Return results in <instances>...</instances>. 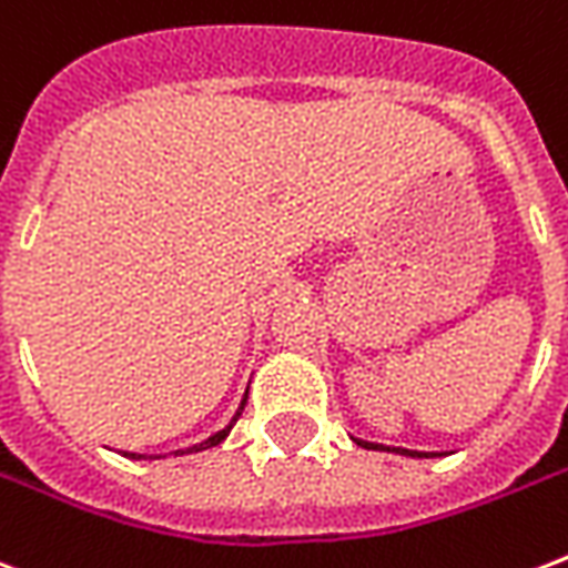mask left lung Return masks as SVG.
Instances as JSON below:
<instances>
[{
    "mask_svg": "<svg viewBox=\"0 0 568 568\" xmlns=\"http://www.w3.org/2000/svg\"><path fill=\"white\" fill-rule=\"evenodd\" d=\"M357 440V444H361V447H366V449H387V453H399V456H414V458H428L426 453H417V449H402V447H381V444H369V440H361V438H354Z\"/></svg>",
    "mask_w": 568,
    "mask_h": 568,
    "instance_id": "8db88e82",
    "label": "left lung"
}]
</instances>
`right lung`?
Returning a JSON list of instances; mask_svg holds the SVG:
<instances>
[{
  "instance_id": "add662e5",
  "label": "right lung",
  "mask_w": 568,
  "mask_h": 568,
  "mask_svg": "<svg viewBox=\"0 0 568 568\" xmlns=\"http://www.w3.org/2000/svg\"><path fill=\"white\" fill-rule=\"evenodd\" d=\"M244 405H246V393H244V402H241V408H237L235 417H232V423H229L226 428H220V432H216V435H211V438H207V440H202V444H196V447H190L187 453H199V449L216 447L220 440H226V435H229V432H232V426H235V423H237V417H241V410H244ZM179 453H184V449H179ZM124 456H128V458H149V456H140V453H124ZM151 458H160V456H151Z\"/></svg>"
}]
</instances>
